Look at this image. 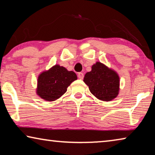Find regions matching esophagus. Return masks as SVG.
I'll use <instances>...</instances> for the list:
<instances>
[{"mask_svg": "<svg viewBox=\"0 0 155 155\" xmlns=\"http://www.w3.org/2000/svg\"><path fill=\"white\" fill-rule=\"evenodd\" d=\"M78 78H80V79H83V77H84L83 73H82V72H78Z\"/></svg>", "mask_w": 155, "mask_h": 155, "instance_id": "34e87169", "label": "esophagus"}]
</instances>
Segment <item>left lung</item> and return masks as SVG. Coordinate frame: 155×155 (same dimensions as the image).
Masks as SVG:
<instances>
[{
  "label": "left lung",
  "mask_w": 155,
  "mask_h": 155,
  "mask_svg": "<svg viewBox=\"0 0 155 155\" xmlns=\"http://www.w3.org/2000/svg\"><path fill=\"white\" fill-rule=\"evenodd\" d=\"M91 93L103 101H110L116 98L120 90V78L116 72L101 62H96L90 72L84 77Z\"/></svg>",
  "instance_id": "1"
}]
</instances>
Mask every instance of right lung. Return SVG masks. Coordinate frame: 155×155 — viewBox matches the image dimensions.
<instances>
[{
  "label": "right lung",
  "instance_id": "add662e5",
  "mask_svg": "<svg viewBox=\"0 0 155 155\" xmlns=\"http://www.w3.org/2000/svg\"><path fill=\"white\" fill-rule=\"evenodd\" d=\"M77 79L74 72L55 65L38 77L37 94L46 101H54L66 92L68 86Z\"/></svg>",
  "mask_w": 155,
  "mask_h": 155
}]
</instances>
